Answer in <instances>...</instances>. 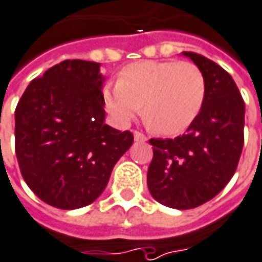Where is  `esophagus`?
<instances>
[{
    "label": "esophagus",
    "mask_w": 262,
    "mask_h": 262,
    "mask_svg": "<svg viewBox=\"0 0 262 262\" xmlns=\"http://www.w3.org/2000/svg\"><path fill=\"white\" fill-rule=\"evenodd\" d=\"M134 140L137 142H145L147 141V137L140 133V131H134Z\"/></svg>",
    "instance_id": "34e87169"
}]
</instances>
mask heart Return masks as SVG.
Instances as JSON below:
<instances>
[{
    "label": "heart",
    "instance_id": "1",
    "mask_svg": "<svg viewBox=\"0 0 262 262\" xmlns=\"http://www.w3.org/2000/svg\"><path fill=\"white\" fill-rule=\"evenodd\" d=\"M114 121L128 125L140 114L161 135L187 131L203 111L207 98L204 73L192 62L140 61L127 66L118 82L102 91Z\"/></svg>",
    "mask_w": 262,
    "mask_h": 262
}]
</instances>
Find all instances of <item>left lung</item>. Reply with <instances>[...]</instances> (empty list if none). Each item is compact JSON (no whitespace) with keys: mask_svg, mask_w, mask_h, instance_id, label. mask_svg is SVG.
Here are the masks:
<instances>
[{"mask_svg":"<svg viewBox=\"0 0 262 262\" xmlns=\"http://www.w3.org/2000/svg\"><path fill=\"white\" fill-rule=\"evenodd\" d=\"M183 55L205 75V104L185 134L149 140L154 157L147 174L151 195L176 210L195 208L217 195L234 176L244 145L245 104L232 77L204 55Z\"/></svg>","mask_w":262,"mask_h":262,"instance_id":"1","label":"left lung"}]
</instances>
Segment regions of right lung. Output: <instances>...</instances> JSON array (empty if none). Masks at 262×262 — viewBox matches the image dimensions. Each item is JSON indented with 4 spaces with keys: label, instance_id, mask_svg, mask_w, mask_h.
Instances as JSON below:
<instances>
[{
    "label": "right lung",
    "instance_id": "1",
    "mask_svg": "<svg viewBox=\"0 0 262 262\" xmlns=\"http://www.w3.org/2000/svg\"><path fill=\"white\" fill-rule=\"evenodd\" d=\"M100 64L66 59L32 79L15 108V154L35 195L61 210L94 203L133 133L107 125Z\"/></svg>",
    "mask_w": 262,
    "mask_h": 262
}]
</instances>
